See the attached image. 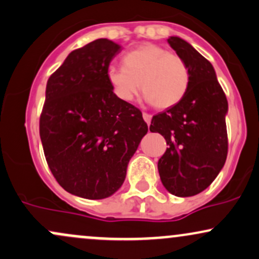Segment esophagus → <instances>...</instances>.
I'll return each instance as SVG.
<instances>
[{"label":"esophagus","mask_w":259,"mask_h":259,"mask_svg":"<svg viewBox=\"0 0 259 259\" xmlns=\"http://www.w3.org/2000/svg\"><path fill=\"white\" fill-rule=\"evenodd\" d=\"M143 118H144V121L148 123V126H149V124H150V122H151V115L147 114V112H144V114H143Z\"/></svg>","instance_id":"1"}]
</instances>
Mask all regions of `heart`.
<instances>
[{
	"instance_id": "1",
	"label": "heart",
	"mask_w": 259,
	"mask_h": 259,
	"mask_svg": "<svg viewBox=\"0 0 259 259\" xmlns=\"http://www.w3.org/2000/svg\"><path fill=\"white\" fill-rule=\"evenodd\" d=\"M106 80L122 102H132L142 87L148 103L168 109L183 100L189 90L190 72L178 54L156 45H143L124 54L122 66H110Z\"/></svg>"
}]
</instances>
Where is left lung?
Here are the masks:
<instances>
[{"label": "left lung", "mask_w": 259, "mask_h": 259, "mask_svg": "<svg viewBox=\"0 0 259 259\" xmlns=\"http://www.w3.org/2000/svg\"><path fill=\"white\" fill-rule=\"evenodd\" d=\"M167 42L187 63L190 84L179 104L153 116L150 131L168 145L157 163L163 187L176 196H194L209 187L226 163L228 100L205 57L178 36Z\"/></svg>", "instance_id": "left-lung-1"}]
</instances>
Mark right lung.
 Returning a JSON list of instances; mask_svg holds the SVG:
<instances>
[{
	"label": "right lung",
	"instance_id": "obj_1",
	"mask_svg": "<svg viewBox=\"0 0 259 259\" xmlns=\"http://www.w3.org/2000/svg\"><path fill=\"white\" fill-rule=\"evenodd\" d=\"M121 46L99 38L72 51L48 78L39 117L45 156L57 182L72 195L111 196L148 133L135 105L112 93L109 64Z\"/></svg>",
	"mask_w": 259,
	"mask_h": 259
}]
</instances>
